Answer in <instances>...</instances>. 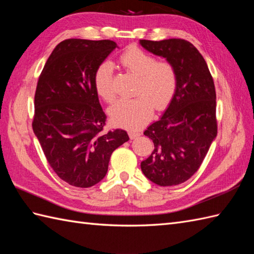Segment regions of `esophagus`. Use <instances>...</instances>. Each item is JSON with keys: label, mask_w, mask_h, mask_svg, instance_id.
Listing matches in <instances>:
<instances>
[{"label": "esophagus", "mask_w": 254, "mask_h": 254, "mask_svg": "<svg viewBox=\"0 0 254 254\" xmlns=\"http://www.w3.org/2000/svg\"><path fill=\"white\" fill-rule=\"evenodd\" d=\"M141 134H139L138 132H135V131H128V136H130L131 139H134V138H137Z\"/></svg>", "instance_id": "esophagus-1"}]
</instances>
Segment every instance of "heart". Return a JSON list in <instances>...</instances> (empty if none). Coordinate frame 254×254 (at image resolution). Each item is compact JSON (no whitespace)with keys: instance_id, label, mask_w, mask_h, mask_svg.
<instances>
[{"instance_id":"heart-1","label":"heart","mask_w":254,"mask_h":254,"mask_svg":"<svg viewBox=\"0 0 254 254\" xmlns=\"http://www.w3.org/2000/svg\"><path fill=\"white\" fill-rule=\"evenodd\" d=\"M120 63L127 72L137 76L134 99H123L113 105L110 110L112 122L123 127L139 128L146 123L156 110H164L174 99L178 88V72L169 61H157L154 56L133 47L124 51ZM97 94L106 102L115 101L113 65L102 62L94 75Z\"/></svg>"}]
</instances>
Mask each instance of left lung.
I'll list each match as a JSON object with an SVG mask.
<instances>
[{"label":"left lung","mask_w":254,"mask_h":254,"mask_svg":"<svg viewBox=\"0 0 254 254\" xmlns=\"http://www.w3.org/2000/svg\"><path fill=\"white\" fill-rule=\"evenodd\" d=\"M147 51L166 58L178 72L174 99L144 135L154 152L141 163L146 178L160 187L177 186L195 174L217 135L216 91L201 53L183 39L139 40Z\"/></svg>","instance_id":"8db88e82"}]
</instances>
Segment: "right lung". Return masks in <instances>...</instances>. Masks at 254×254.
I'll use <instances>...</instances> for the list:
<instances>
[{"instance_id":"obj_1","label":"right lung","mask_w":254,"mask_h":254,"mask_svg":"<svg viewBox=\"0 0 254 254\" xmlns=\"http://www.w3.org/2000/svg\"><path fill=\"white\" fill-rule=\"evenodd\" d=\"M117 48L112 40L66 39L52 51L38 79L32 130L58 177L89 188L104 179L113 150L127 133L104 132L107 116L94 75Z\"/></svg>"}]
</instances>
